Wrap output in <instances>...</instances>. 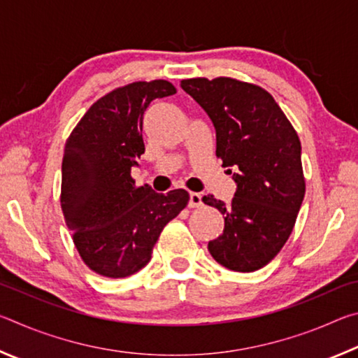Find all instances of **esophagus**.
<instances>
[{
    "label": "esophagus",
    "instance_id": "esophagus-1",
    "mask_svg": "<svg viewBox=\"0 0 358 358\" xmlns=\"http://www.w3.org/2000/svg\"><path fill=\"white\" fill-rule=\"evenodd\" d=\"M203 205V199H202V194L199 192H191L189 196V208H199Z\"/></svg>",
    "mask_w": 358,
    "mask_h": 358
}]
</instances>
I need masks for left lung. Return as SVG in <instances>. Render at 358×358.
Segmentation results:
<instances>
[{
  "label": "left lung",
  "mask_w": 358,
  "mask_h": 358,
  "mask_svg": "<svg viewBox=\"0 0 358 358\" xmlns=\"http://www.w3.org/2000/svg\"><path fill=\"white\" fill-rule=\"evenodd\" d=\"M181 88L213 121L222 166L237 171L232 202L203 196L224 216L222 234L208 251L229 270L256 271L281 251L305 197L300 138L273 96L257 85L197 77L181 80Z\"/></svg>",
  "instance_id": "8db88e82"
}]
</instances>
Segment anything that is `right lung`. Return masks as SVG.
<instances>
[{"mask_svg":"<svg viewBox=\"0 0 358 358\" xmlns=\"http://www.w3.org/2000/svg\"><path fill=\"white\" fill-rule=\"evenodd\" d=\"M177 93L167 80L115 88L88 108L66 141L62 210L85 264L98 275L126 278L150 262L169 221L189 202L185 189L157 194L136 186L131 169L145 153L143 113Z\"/></svg>","mask_w":358,"mask_h":358,"instance_id":"right-lung-1","label":"right lung"}]
</instances>
